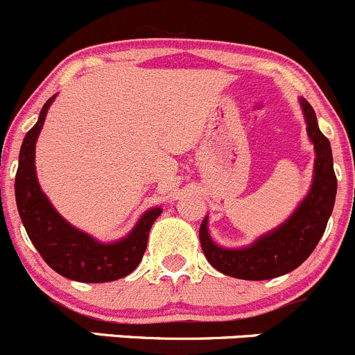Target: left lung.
Returning <instances> with one entry per match:
<instances>
[{
    "mask_svg": "<svg viewBox=\"0 0 355 355\" xmlns=\"http://www.w3.org/2000/svg\"><path fill=\"white\" fill-rule=\"evenodd\" d=\"M306 121V132L315 150L313 181L309 195L303 198L288 221L261 235L251 245L226 249L214 244L207 230V216L200 225V245L207 261L225 275L244 281H266L298 268L315 249L326 230L336 197V175L329 141L319 130L313 107L300 99Z\"/></svg>",
    "mask_w": 355,
    "mask_h": 355,
    "instance_id": "1",
    "label": "left lung"
}]
</instances>
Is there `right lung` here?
<instances>
[{
	"instance_id": "1",
	"label": "right lung",
	"mask_w": 355,
	"mask_h": 355,
	"mask_svg": "<svg viewBox=\"0 0 355 355\" xmlns=\"http://www.w3.org/2000/svg\"><path fill=\"white\" fill-rule=\"evenodd\" d=\"M57 96V94H55ZM55 96L42 107L36 125L26 134L20 146L15 175V200L24 228L50 268L66 279L78 282H110L136 270L146 251L148 235L160 207L150 209L139 218L125 239L103 244L85 232L76 230L53 209L36 178L35 148L46 111Z\"/></svg>"
}]
</instances>
